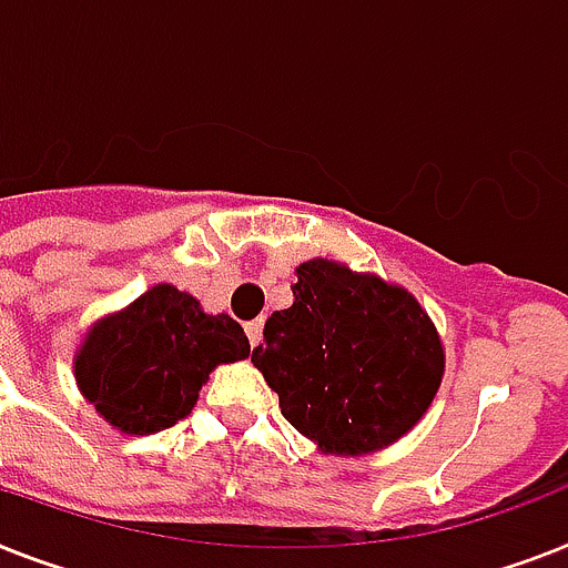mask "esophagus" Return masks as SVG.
Returning <instances> with one entry per match:
<instances>
[{
  "label": "esophagus",
  "instance_id": "esophagus-1",
  "mask_svg": "<svg viewBox=\"0 0 568 568\" xmlns=\"http://www.w3.org/2000/svg\"><path fill=\"white\" fill-rule=\"evenodd\" d=\"M262 321H251V324H244V332H247V341H251V347H256L262 341Z\"/></svg>",
  "mask_w": 568,
  "mask_h": 568
}]
</instances>
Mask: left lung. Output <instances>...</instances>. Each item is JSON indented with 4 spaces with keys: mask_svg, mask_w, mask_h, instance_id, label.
I'll return each instance as SVG.
<instances>
[{
    "mask_svg": "<svg viewBox=\"0 0 568 568\" xmlns=\"http://www.w3.org/2000/svg\"><path fill=\"white\" fill-rule=\"evenodd\" d=\"M292 292L251 356L283 417L326 455L396 444L444 379V344L426 308L399 285L332 260L303 262Z\"/></svg>",
    "mask_w": 568,
    "mask_h": 568,
    "instance_id": "left-lung-1",
    "label": "left lung"
}]
</instances>
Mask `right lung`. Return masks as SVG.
Here are the masks:
<instances>
[{"mask_svg":"<svg viewBox=\"0 0 568 568\" xmlns=\"http://www.w3.org/2000/svg\"><path fill=\"white\" fill-rule=\"evenodd\" d=\"M251 344L230 315H206L192 294L160 283L87 332L75 382L87 403L124 435H154L186 417L219 364Z\"/></svg>","mask_w":568,"mask_h":568,"instance_id":"right-lung-1","label":"right lung"}]
</instances>
